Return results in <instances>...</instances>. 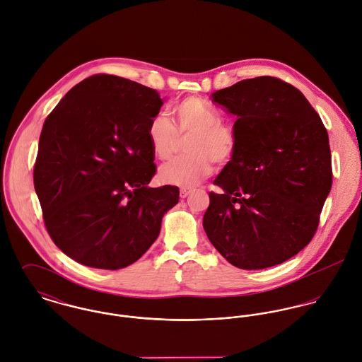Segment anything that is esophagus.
<instances>
[{
    "instance_id": "esophagus-1",
    "label": "esophagus",
    "mask_w": 362,
    "mask_h": 362,
    "mask_svg": "<svg viewBox=\"0 0 362 362\" xmlns=\"http://www.w3.org/2000/svg\"><path fill=\"white\" fill-rule=\"evenodd\" d=\"M190 192H192V190H190V189H186V187H182V189H180V197H182V199H186V197H187V196H189V194H190Z\"/></svg>"
}]
</instances>
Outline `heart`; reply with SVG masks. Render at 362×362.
<instances>
[{"label": "heart", "instance_id": "1", "mask_svg": "<svg viewBox=\"0 0 362 362\" xmlns=\"http://www.w3.org/2000/svg\"><path fill=\"white\" fill-rule=\"evenodd\" d=\"M176 127L163 115H154L147 126V137L153 153L161 161L170 160L180 148L182 139L190 137V156L163 165L162 180L180 187H193L214 170V161L225 165L235 156L238 139L235 130L221 122L216 107L199 98L187 97L173 108Z\"/></svg>", "mask_w": 362, "mask_h": 362}]
</instances>
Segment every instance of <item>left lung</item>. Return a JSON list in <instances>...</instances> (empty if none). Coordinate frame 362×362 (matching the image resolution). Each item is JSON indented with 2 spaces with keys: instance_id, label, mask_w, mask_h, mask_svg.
Segmentation results:
<instances>
[{
  "instance_id": "obj_1",
  "label": "left lung",
  "mask_w": 362,
  "mask_h": 362,
  "mask_svg": "<svg viewBox=\"0 0 362 362\" xmlns=\"http://www.w3.org/2000/svg\"><path fill=\"white\" fill-rule=\"evenodd\" d=\"M236 115L235 156L214 180L202 219L212 245L240 269H264L313 240L332 187L329 137L304 94L274 76L212 94Z\"/></svg>"
}]
</instances>
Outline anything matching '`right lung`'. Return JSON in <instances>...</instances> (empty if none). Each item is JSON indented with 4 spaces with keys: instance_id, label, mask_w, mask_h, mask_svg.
Listing matches in <instances>:
<instances>
[{
    "instance_id": "right-lung-1",
    "label": "right lung",
    "mask_w": 362,
    "mask_h": 362,
    "mask_svg": "<svg viewBox=\"0 0 362 362\" xmlns=\"http://www.w3.org/2000/svg\"><path fill=\"white\" fill-rule=\"evenodd\" d=\"M160 93L97 74L59 101L44 122L33 180L45 229L86 267L121 269L157 240L179 187H148L157 172L147 137Z\"/></svg>"
}]
</instances>
